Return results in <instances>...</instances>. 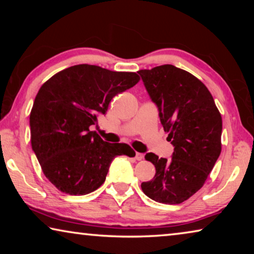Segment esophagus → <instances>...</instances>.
Listing matches in <instances>:
<instances>
[{"label":"esophagus","mask_w":254,"mask_h":254,"mask_svg":"<svg viewBox=\"0 0 254 254\" xmlns=\"http://www.w3.org/2000/svg\"><path fill=\"white\" fill-rule=\"evenodd\" d=\"M135 159H136L137 161L142 160V159H143V154H142V153H139V152H136V153H135Z\"/></svg>","instance_id":"esophagus-1"}]
</instances>
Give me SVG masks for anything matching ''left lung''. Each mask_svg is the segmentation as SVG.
<instances>
[{
	"label": "left lung",
	"mask_w": 254,
	"mask_h": 254,
	"mask_svg": "<svg viewBox=\"0 0 254 254\" xmlns=\"http://www.w3.org/2000/svg\"><path fill=\"white\" fill-rule=\"evenodd\" d=\"M137 74L158 107L167 140L175 147L170 160L145 154L156 175L141 188L158 203L180 204L203 187L220 157L221 113L207 87L190 72L162 65Z\"/></svg>",
	"instance_id": "obj_1"
}]
</instances>
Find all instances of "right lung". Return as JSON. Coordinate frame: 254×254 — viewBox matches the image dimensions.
<instances>
[{
	"label": "right lung",
	"mask_w": 254,
	"mask_h": 254,
	"mask_svg": "<svg viewBox=\"0 0 254 254\" xmlns=\"http://www.w3.org/2000/svg\"><path fill=\"white\" fill-rule=\"evenodd\" d=\"M139 80L136 72L83 64L57 72L41 86L30 113L31 145L58 190L89 194L105 182L115 157L135 156L130 145L105 142L89 127L106 113L112 98Z\"/></svg>",
	"instance_id": "add662e5"
}]
</instances>
